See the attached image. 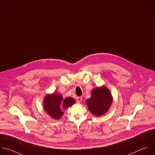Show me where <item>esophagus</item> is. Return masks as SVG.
I'll return each mask as SVG.
<instances>
[{"mask_svg":"<svg viewBox=\"0 0 155 155\" xmlns=\"http://www.w3.org/2000/svg\"><path fill=\"white\" fill-rule=\"evenodd\" d=\"M82 98H83L82 97H77V101L78 103H80L81 101V100H82Z\"/></svg>","mask_w":155,"mask_h":155,"instance_id":"34e87169","label":"esophagus"}]
</instances>
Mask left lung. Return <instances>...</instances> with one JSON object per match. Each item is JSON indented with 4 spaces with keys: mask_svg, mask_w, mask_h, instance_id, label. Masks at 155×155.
Instances as JSON below:
<instances>
[{
    "mask_svg": "<svg viewBox=\"0 0 155 155\" xmlns=\"http://www.w3.org/2000/svg\"><path fill=\"white\" fill-rule=\"evenodd\" d=\"M113 98L109 89L103 86L97 87L92 91V96L86 101L91 113L96 116L104 115L110 108Z\"/></svg>",
    "mask_w": 155,
    "mask_h": 155,
    "instance_id": "1",
    "label": "left lung"
}]
</instances>
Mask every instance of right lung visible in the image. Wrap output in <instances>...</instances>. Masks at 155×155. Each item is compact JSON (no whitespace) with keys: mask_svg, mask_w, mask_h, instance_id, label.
Masks as SVG:
<instances>
[{"mask_svg":"<svg viewBox=\"0 0 155 155\" xmlns=\"http://www.w3.org/2000/svg\"><path fill=\"white\" fill-rule=\"evenodd\" d=\"M75 101V100L71 97H68L63 100V96L58 94L47 95L44 100V110L52 118L59 119L63 114L60 107L63 105V107L66 109L72 106Z\"/></svg>","mask_w":155,"mask_h":155,"instance_id":"obj_1","label":"right lung"}]
</instances>
